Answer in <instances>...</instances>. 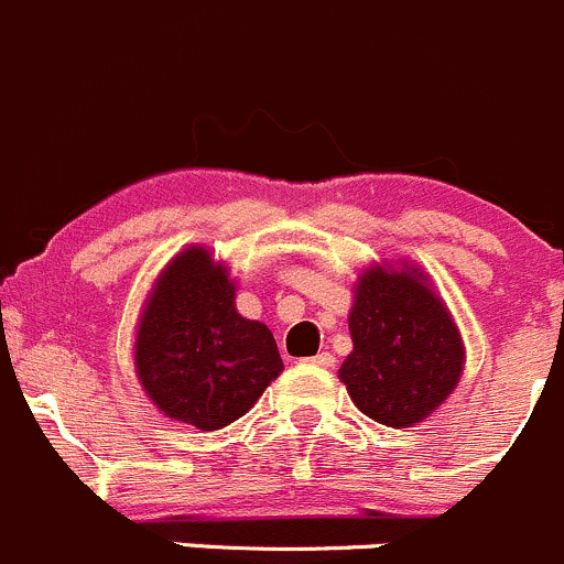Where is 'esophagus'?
<instances>
[{
	"mask_svg": "<svg viewBox=\"0 0 564 564\" xmlns=\"http://www.w3.org/2000/svg\"><path fill=\"white\" fill-rule=\"evenodd\" d=\"M311 362H314V366H322V368H333L335 366V357L329 355V351H318L316 357H311Z\"/></svg>",
	"mask_w": 564,
	"mask_h": 564,
	"instance_id": "34e87169",
	"label": "esophagus"
}]
</instances>
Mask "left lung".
<instances>
[{"instance_id": "8db88e82", "label": "left lung", "mask_w": 564, "mask_h": 564, "mask_svg": "<svg viewBox=\"0 0 564 564\" xmlns=\"http://www.w3.org/2000/svg\"><path fill=\"white\" fill-rule=\"evenodd\" d=\"M351 355L338 377L377 423L412 429L456 390L464 344L451 311L412 264L368 267L349 314Z\"/></svg>"}]
</instances>
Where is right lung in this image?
I'll return each instance as SVG.
<instances>
[{
	"label": "right lung",
	"instance_id": "obj_1",
	"mask_svg": "<svg viewBox=\"0 0 564 564\" xmlns=\"http://www.w3.org/2000/svg\"><path fill=\"white\" fill-rule=\"evenodd\" d=\"M133 360L152 403L202 431L242 417L283 371L270 327L237 314L229 270L198 246L176 253L158 275Z\"/></svg>",
	"mask_w": 564,
	"mask_h": 564
}]
</instances>
